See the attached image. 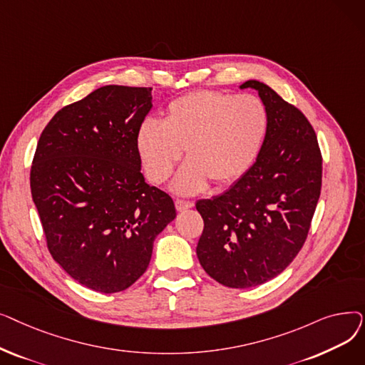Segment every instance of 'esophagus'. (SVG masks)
Here are the masks:
<instances>
[{"label":"esophagus","instance_id":"esophagus-1","mask_svg":"<svg viewBox=\"0 0 365 365\" xmlns=\"http://www.w3.org/2000/svg\"><path fill=\"white\" fill-rule=\"evenodd\" d=\"M190 207H194L192 201H185V200H176V208L179 212H183V210H187Z\"/></svg>","mask_w":365,"mask_h":365}]
</instances>
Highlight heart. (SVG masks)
Here are the masks:
<instances>
[{
    "instance_id": "1",
    "label": "heart",
    "mask_w": 365,
    "mask_h": 365,
    "mask_svg": "<svg viewBox=\"0 0 365 365\" xmlns=\"http://www.w3.org/2000/svg\"><path fill=\"white\" fill-rule=\"evenodd\" d=\"M269 117L253 94L200 90L167 106L164 121L148 118L136 134L138 152L148 178L163 183L183 155L173 189L179 194L202 190L210 180L231 185L250 170L263 148Z\"/></svg>"
}]
</instances>
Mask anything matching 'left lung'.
<instances>
[{
	"instance_id": "1",
	"label": "left lung",
	"mask_w": 365,
	"mask_h": 365,
	"mask_svg": "<svg viewBox=\"0 0 365 365\" xmlns=\"http://www.w3.org/2000/svg\"><path fill=\"white\" fill-rule=\"evenodd\" d=\"M267 109L255 165L222 195L197 201L204 229L197 256L204 271L231 289H250L279 275L308 237L321 194L322 157L304 115L269 86L245 81Z\"/></svg>"
}]
</instances>
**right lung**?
Returning <instances> with one entry per match:
<instances>
[{
    "label": "right lung",
    "mask_w": 365,
    "mask_h": 365,
    "mask_svg": "<svg viewBox=\"0 0 365 365\" xmlns=\"http://www.w3.org/2000/svg\"><path fill=\"white\" fill-rule=\"evenodd\" d=\"M150 87L105 86L57 112L43 130L31 192L51 257L87 289L118 293L150 262L176 217L171 197L140 171L136 134Z\"/></svg>",
    "instance_id": "1"
}]
</instances>
